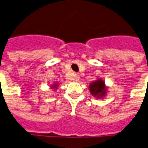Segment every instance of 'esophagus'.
Returning a JSON list of instances; mask_svg holds the SVG:
<instances>
[{
	"label": "esophagus",
	"mask_w": 148,
	"mask_h": 148,
	"mask_svg": "<svg viewBox=\"0 0 148 148\" xmlns=\"http://www.w3.org/2000/svg\"><path fill=\"white\" fill-rule=\"evenodd\" d=\"M74 79H75L76 81H78V80H79V76L78 74H75V75H74Z\"/></svg>",
	"instance_id": "esophagus-1"
}]
</instances>
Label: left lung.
Segmentation results:
<instances>
[{
    "instance_id": "8db88e82",
    "label": "left lung",
    "mask_w": 148,
    "mask_h": 148,
    "mask_svg": "<svg viewBox=\"0 0 148 148\" xmlns=\"http://www.w3.org/2000/svg\"><path fill=\"white\" fill-rule=\"evenodd\" d=\"M90 92L94 97L98 99L103 98L107 94V87L102 79H98L89 84Z\"/></svg>"
}]
</instances>
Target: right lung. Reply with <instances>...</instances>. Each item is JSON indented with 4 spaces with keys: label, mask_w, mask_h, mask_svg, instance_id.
<instances>
[{
    "label": "right lung",
    "mask_w": 148,
    "mask_h": 148,
    "mask_svg": "<svg viewBox=\"0 0 148 148\" xmlns=\"http://www.w3.org/2000/svg\"><path fill=\"white\" fill-rule=\"evenodd\" d=\"M57 87H58V84H57V83H55V84H53L51 86V88L54 89L57 88Z\"/></svg>",
    "instance_id": "1"
}]
</instances>
